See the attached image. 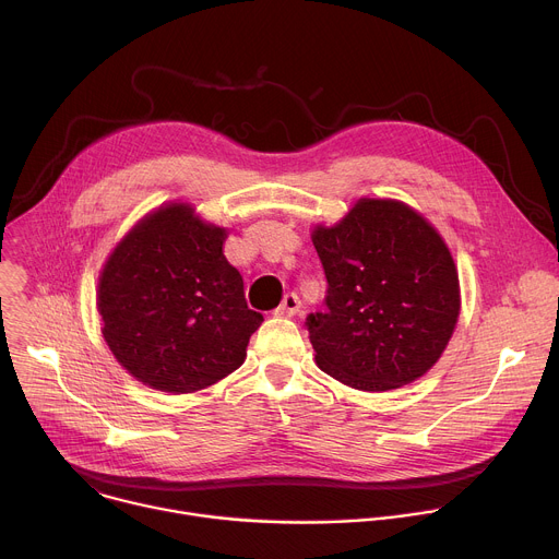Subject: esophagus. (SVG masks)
<instances>
[{"label": "esophagus", "instance_id": "1", "mask_svg": "<svg viewBox=\"0 0 559 559\" xmlns=\"http://www.w3.org/2000/svg\"><path fill=\"white\" fill-rule=\"evenodd\" d=\"M300 311V298L292 292V294H285V298L281 300V305L276 307V313L278 316H296Z\"/></svg>", "mask_w": 559, "mask_h": 559}]
</instances>
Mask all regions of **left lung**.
Segmentation results:
<instances>
[{"instance_id": "8db88e82", "label": "left lung", "mask_w": 559, "mask_h": 559, "mask_svg": "<svg viewBox=\"0 0 559 559\" xmlns=\"http://www.w3.org/2000/svg\"><path fill=\"white\" fill-rule=\"evenodd\" d=\"M325 309L309 313L316 362L362 391L427 373L460 313V285L440 234L409 205L360 199L334 227H316Z\"/></svg>"}]
</instances>
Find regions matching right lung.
Wrapping results in <instances>:
<instances>
[{
	"label": "right lung",
	"instance_id": "add662e5",
	"mask_svg": "<svg viewBox=\"0 0 559 559\" xmlns=\"http://www.w3.org/2000/svg\"><path fill=\"white\" fill-rule=\"evenodd\" d=\"M227 231L173 203L143 218L108 259L97 307L115 358L143 384L192 393L246 360L263 313L223 254Z\"/></svg>",
	"mask_w": 559,
	"mask_h": 559
}]
</instances>
